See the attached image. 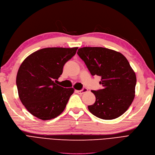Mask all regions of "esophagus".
I'll use <instances>...</instances> for the list:
<instances>
[{
    "label": "esophagus",
    "instance_id": "obj_1",
    "mask_svg": "<svg viewBox=\"0 0 155 155\" xmlns=\"http://www.w3.org/2000/svg\"><path fill=\"white\" fill-rule=\"evenodd\" d=\"M88 91V89L87 88H83L82 90H76V92L78 93V94H84V93H85V92H87Z\"/></svg>",
    "mask_w": 155,
    "mask_h": 155
}]
</instances>
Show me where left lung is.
<instances>
[{"instance_id":"left-lung-1","label":"left lung","mask_w":155,"mask_h":155,"mask_svg":"<svg viewBox=\"0 0 155 155\" xmlns=\"http://www.w3.org/2000/svg\"><path fill=\"white\" fill-rule=\"evenodd\" d=\"M77 53L92 76L101 77L103 88L92 90L95 102L88 106L89 111L104 120L122 115L134 99L137 83L135 73L126 57L104 47H85Z\"/></svg>"}]
</instances>
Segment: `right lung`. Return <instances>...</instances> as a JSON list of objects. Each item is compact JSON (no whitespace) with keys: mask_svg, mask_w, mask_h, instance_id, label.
<instances>
[{"mask_svg":"<svg viewBox=\"0 0 155 155\" xmlns=\"http://www.w3.org/2000/svg\"><path fill=\"white\" fill-rule=\"evenodd\" d=\"M78 49L44 48L32 53L21 64L16 79L19 98L37 118L50 120L65 110L74 90L63 88L55 82Z\"/></svg>","mask_w":155,"mask_h":155,"instance_id":"add662e5","label":"right lung"}]
</instances>
